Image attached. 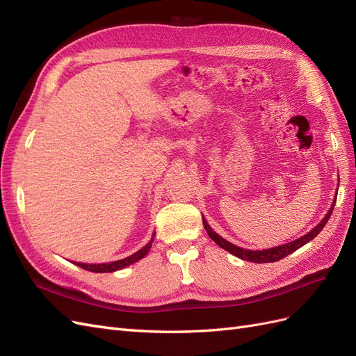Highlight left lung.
Wrapping results in <instances>:
<instances>
[{"instance_id": "left-lung-1", "label": "left lung", "mask_w": 356, "mask_h": 356, "mask_svg": "<svg viewBox=\"0 0 356 356\" xmlns=\"http://www.w3.org/2000/svg\"><path fill=\"white\" fill-rule=\"evenodd\" d=\"M332 209H334V204L331 207V209L328 211V213L324 217V220H322L316 227L314 230H310L307 234H305L303 238L300 239H296L294 242H289V243H285V245H281V246H275V248H268V250H263V251H250V250H243V248H239L230 242H227L225 239H222L221 236H218L217 233H215L209 224L207 222V220L202 218L203 221V227L207 229L208 232V236L209 238L217 243L218 246H221L222 250L232 252L233 255H236L238 258H242V260H246V261H252V263H273V261H277V260H282L284 257L293 254L294 251H297L298 248H301L303 245H306L307 242H310L314 238H316L318 233L325 227V224L328 222L331 213H332Z\"/></svg>"}]
</instances>
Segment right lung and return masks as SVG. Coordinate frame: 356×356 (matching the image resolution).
Wrapping results in <instances>:
<instances>
[{"label": "right lung", "mask_w": 356, "mask_h": 356, "mask_svg": "<svg viewBox=\"0 0 356 356\" xmlns=\"http://www.w3.org/2000/svg\"><path fill=\"white\" fill-rule=\"evenodd\" d=\"M154 241V234L152 236V241H149L143 250H139L138 252L132 254L131 257L123 258V260H118V261H113V263H104V264H84V263H77V266H80L84 270H89V272H96V273H106V272H115V270H120V268L136 263L138 260H141L143 257L147 255V252L149 251V248H152V243Z\"/></svg>", "instance_id": "1"}]
</instances>
